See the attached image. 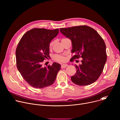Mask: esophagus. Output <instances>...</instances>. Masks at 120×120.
<instances>
[{"label":"esophagus","instance_id":"obj_1","mask_svg":"<svg viewBox=\"0 0 120 120\" xmlns=\"http://www.w3.org/2000/svg\"><path fill=\"white\" fill-rule=\"evenodd\" d=\"M68 65L67 64H62L61 65V68H66Z\"/></svg>","mask_w":120,"mask_h":120}]
</instances>
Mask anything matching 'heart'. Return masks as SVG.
Instances as JSON below:
<instances>
[{
    "instance_id": "heart-1",
    "label": "heart",
    "mask_w": 120,
    "mask_h": 120,
    "mask_svg": "<svg viewBox=\"0 0 120 120\" xmlns=\"http://www.w3.org/2000/svg\"><path fill=\"white\" fill-rule=\"evenodd\" d=\"M53 45V42H51L49 44V48H51ZM54 58L55 60L59 62H64L65 61V57L60 55H55L54 56Z\"/></svg>"
}]
</instances>
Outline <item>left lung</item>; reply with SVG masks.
I'll list each match as a JSON object with an SVG mask.
<instances>
[{
    "label": "left lung",
    "mask_w": 120,
    "mask_h": 120,
    "mask_svg": "<svg viewBox=\"0 0 120 120\" xmlns=\"http://www.w3.org/2000/svg\"><path fill=\"white\" fill-rule=\"evenodd\" d=\"M60 32L71 41L73 60L81 55L79 66L75 65L76 72L71 76L72 82L79 86L90 85L99 78L106 61V46L99 34L93 28L84 25L60 28Z\"/></svg>",
    "instance_id": "8db88e82"
}]
</instances>
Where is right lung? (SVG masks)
I'll use <instances>...</instances> for the list:
<instances>
[{"label": "right lung", "mask_w": 120, "mask_h": 120, "mask_svg": "<svg viewBox=\"0 0 120 120\" xmlns=\"http://www.w3.org/2000/svg\"><path fill=\"white\" fill-rule=\"evenodd\" d=\"M58 33V29L34 28L25 33L18 44L15 52L17 69L34 87L42 89L52 85L60 70V64L56 62L47 67L42 65L49 57V44Z\"/></svg>", "instance_id": "add662e5"}]
</instances>
